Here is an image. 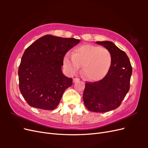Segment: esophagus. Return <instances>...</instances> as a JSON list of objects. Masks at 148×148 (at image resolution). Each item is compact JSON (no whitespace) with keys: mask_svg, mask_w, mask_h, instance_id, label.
Returning <instances> with one entry per match:
<instances>
[{"mask_svg":"<svg viewBox=\"0 0 148 148\" xmlns=\"http://www.w3.org/2000/svg\"><path fill=\"white\" fill-rule=\"evenodd\" d=\"M79 78H73V83L78 82H79Z\"/></svg>","mask_w":148,"mask_h":148,"instance_id":"1","label":"esophagus"}]
</instances>
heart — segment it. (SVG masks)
<instances>
[{
    "instance_id": "obj_1",
    "label": "heart",
    "mask_w": 148,
    "mask_h": 148,
    "mask_svg": "<svg viewBox=\"0 0 148 148\" xmlns=\"http://www.w3.org/2000/svg\"><path fill=\"white\" fill-rule=\"evenodd\" d=\"M111 63L112 57L108 49L91 44L78 46L73 50L72 56L66 54L64 58V66L69 75H75L82 65L85 77L93 82L106 77Z\"/></svg>"
}]
</instances>
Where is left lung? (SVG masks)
I'll list each match as a JSON object with an SVG mask.
<instances>
[{"label":"left lung","instance_id":"obj_1","mask_svg":"<svg viewBox=\"0 0 148 148\" xmlns=\"http://www.w3.org/2000/svg\"><path fill=\"white\" fill-rule=\"evenodd\" d=\"M109 51L110 68L100 81L86 82L83 92L84 106L91 112H106L120 106L130 89L132 67L124 51L110 41H97Z\"/></svg>","mask_w":148,"mask_h":148}]
</instances>
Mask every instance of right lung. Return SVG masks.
Masks as SVG:
<instances>
[{
    "label": "right lung",
    "mask_w": 148,
    "mask_h": 148,
    "mask_svg": "<svg viewBox=\"0 0 148 148\" xmlns=\"http://www.w3.org/2000/svg\"><path fill=\"white\" fill-rule=\"evenodd\" d=\"M79 41L46 35L26 49L18 69L19 88L30 106L50 110L57 107L73 81L62 73L64 56Z\"/></svg>",
    "instance_id": "1"
}]
</instances>
